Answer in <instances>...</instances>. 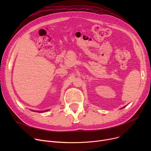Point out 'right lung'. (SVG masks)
Here are the masks:
<instances>
[{
	"instance_id": "add662e5",
	"label": "right lung",
	"mask_w": 151,
	"mask_h": 151,
	"mask_svg": "<svg viewBox=\"0 0 151 151\" xmlns=\"http://www.w3.org/2000/svg\"><path fill=\"white\" fill-rule=\"evenodd\" d=\"M33 111V110H32ZM36 112H40V113H41V112H44V111H36Z\"/></svg>"
}]
</instances>
